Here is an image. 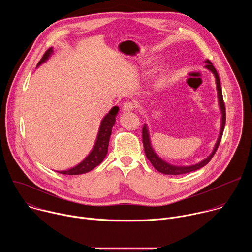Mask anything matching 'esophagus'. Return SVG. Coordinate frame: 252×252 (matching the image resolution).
I'll return each mask as SVG.
<instances>
[{"label":"esophagus","mask_w":252,"mask_h":252,"mask_svg":"<svg viewBox=\"0 0 252 252\" xmlns=\"http://www.w3.org/2000/svg\"><path fill=\"white\" fill-rule=\"evenodd\" d=\"M135 109V103L133 101H126L123 104V111L124 112H130Z\"/></svg>","instance_id":"1"}]
</instances>
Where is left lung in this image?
Returning a JSON list of instances; mask_svg holds the SVG:
<instances>
[{"mask_svg":"<svg viewBox=\"0 0 252 252\" xmlns=\"http://www.w3.org/2000/svg\"><path fill=\"white\" fill-rule=\"evenodd\" d=\"M204 63H206L205 68L210 70L211 73L213 74V76L215 78V84H217L219 105H220V113H221V124H220V130L218 140H217V142H215L214 148H213L211 154L206 158L199 161L198 163H195V164H192V165H174V164H170V163L166 162L165 160H163L161 158H159L157 155V153L155 152V150L152 146L149 128H148V126L146 124L142 127V142H143V148H145V153H146V156H147L148 159L151 161V163L154 165V167L161 173L171 174V175H178V174L189 173V172H191V171H194V170H197V169L203 167L212 158V157L214 156L215 152H217V150L220 146V143L222 133H223V129H224V126H225V120H226V118H225V105H224L223 96H222L220 80V77H219L217 69H215V67L213 66L211 62L209 60H206V61H204Z\"/></svg>","mask_w":252,"mask_h":252,"instance_id":"left-lung-1","label":"left lung"}]
</instances>
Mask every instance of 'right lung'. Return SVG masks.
Segmentation results:
<instances>
[{
	"label": "right lung",
	"mask_w": 252,
	"mask_h": 252,
	"mask_svg": "<svg viewBox=\"0 0 252 252\" xmlns=\"http://www.w3.org/2000/svg\"><path fill=\"white\" fill-rule=\"evenodd\" d=\"M54 50L53 48H50L45 55L43 56L42 60L39 62L38 66H40L42 63H46L51 56L53 55ZM119 107L114 106L113 109L107 113L103 119L100 122L98 132L96 135V139L94 142V146L92 149L91 153L88 155V157L81 161L79 164L76 166L65 169V170H61L58 171L62 174H67V175H77V174H83L87 173L91 170H93L95 166H97L106 157L107 154V148H109V142H110V137L112 134V129L113 126H115L116 123V117L119 113Z\"/></svg>",
	"instance_id": "obj_1"
}]
</instances>
